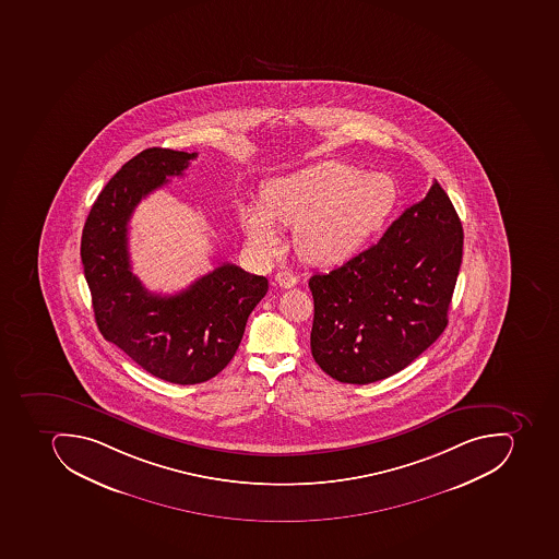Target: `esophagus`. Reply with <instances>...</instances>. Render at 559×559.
<instances>
[{"mask_svg":"<svg viewBox=\"0 0 559 559\" xmlns=\"http://www.w3.org/2000/svg\"><path fill=\"white\" fill-rule=\"evenodd\" d=\"M275 282H277L278 286L284 287V289H290V287L298 284V277H296V273L289 272V270H281L275 275Z\"/></svg>","mask_w":559,"mask_h":559,"instance_id":"34e87169","label":"esophagus"}]
</instances>
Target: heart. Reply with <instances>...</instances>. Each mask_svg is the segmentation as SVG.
<instances>
[{"instance_id":"b5f03b06","label":"heart","mask_w":559,"mask_h":559,"mask_svg":"<svg viewBox=\"0 0 559 559\" xmlns=\"http://www.w3.org/2000/svg\"><path fill=\"white\" fill-rule=\"evenodd\" d=\"M396 201L399 187L386 173L323 160L265 183L263 204L240 207V225L249 246L263 257L281 248L275 222L296 225L302 257L334 263L369 242L384 227Z\"/></svg>"}]
</instances>
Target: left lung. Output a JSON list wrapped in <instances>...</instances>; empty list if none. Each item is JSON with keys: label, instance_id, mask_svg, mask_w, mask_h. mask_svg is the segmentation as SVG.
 Here are the masks:
<instances>
[{"label": "left lung", "instance_id": "1", "mask_svg": "<svg viewBox=\"0 0 559 559\" xmlns=\"http://www.w3.org/2000/svg\"><path fill=\"white\" fill-rule=\"evenodd\" d=\"M461 219L437 180L366 251L308 282L311 355L332 379L369 384L416 360L445 331L462 263Z\"/></svg>", "mask_w": 559, "mask_h": 559}]
</instances>
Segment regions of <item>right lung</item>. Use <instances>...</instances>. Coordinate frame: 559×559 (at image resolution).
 I'll return each mask as SVG.
<instances>
[{
  "mask_svg": "<svg viewBox=\"0 0 559 559\" xmlns=\"http://www.w3.org/2000/svg\"><path fill=\"white\" fill-rule=\"evenodd\" d=\"M198 154L147 148L104 187L84 223L81 261L102 336L143 370L175 384L214 378L236 355L269 281L223 263L173 296L148 293L131 272L128 223L148 193L181 177Z\"/></svg>",
  "mask_w": 559,
  "mask_h": 559,
  "instance_id": "obj_1",
  "label": "right lung"
}]
</instances>
